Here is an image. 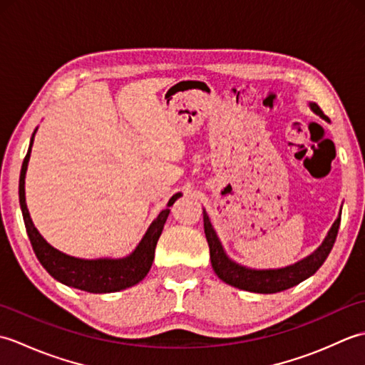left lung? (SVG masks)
I'll return each instance as SVG.
<instances>
[{
	"label": "left lung",
	"instance_id": "8db88e82",
	"mask_svg": "<svg viewBox=\"0 0 365 365\" xmlns=\"http://www.w3.org/2000/svg\"><path fill=\"white\" fill-rule=\"evenodd\" d=\"M309 106L322 119L329 120L328 115L323 114L319 105L309 103ZM340 215H342V212L339 213L337 220L332 224L328 235L324 237L323 243L311 255H307L306 259L277 269H254L240 265V263L229 259V255L224 251L220 238L212 226L210 218H208L207 212L204 210V230L208 247H210L212 267L221 281L232 287H237L240 290L254 293H277L290 289V287L298 285L304 279L311 277L323 265V262L327 260L332 246L336 243V237L340 226Z\"/></svg>",
	"mask_w": 365,
	"mask_h": 365
}]
</instances>
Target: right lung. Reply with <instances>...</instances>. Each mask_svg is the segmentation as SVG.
Wrapping results in <instances>:
<instances>
[{
	"label": "right lung",
	"mask_w": 365,
	"mask_h": 365,
	"mask_svg": "<svg viewBox=\"0 0 365 365\" xmlns=\"http://www.w3.org/2000/svg\"><path fill=\"white\" fill-rule=\"evenodd\" d=\"M37 130V128H36ZM31 136L29 149L25 160H23L21 170H20V182H19V197L20 207L23 213V221L28 232L29 242L36 252V257L42 263V267L56 279L73 289L84 290L89 293H113L119 292L128 287H133L149 273L152 262L155 257V247H157L158 238L165 227V222L169 216V208L161 210L157 218L147 229L145 235L136 246V250L127 257L122 259H78L67 255L58 251L46 240L38 234V230L34 227L33 220H31L26 199H25V175L28 169V161L31 157V147H33L34 135ZM182 196V192H177L169 199L168 207L173 205L175 200Z\"/></svg>",
	"instance_id": "1"
}]
</instances>
